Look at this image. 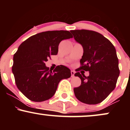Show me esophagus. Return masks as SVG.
<instances>
[{"label": "esophagus", "instance_id": "esophagus-1", "mask_svg": "<svg viewBox=\"0 0 130 130\" xmlns=\"http://www.w3.org/2000/svg\"><path fill=\"white\" fill-rule=\"evenodd\" d=\"M71 77H74V74H75V71H74V70H71Z\"/></svg>", "mask_w": 130, "mask_h": 130}]
</instances>
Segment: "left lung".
<instances>
[{"instance_id": "8db88e82", "label": "left lung", "mask_w": 130, "mask_h": 130, "mask_svg": "<svg viewBox=\"0 0 130 130\" xmlns=\"http://www.w3.org/2000/svg\"><path fill=\"white\" fill-rule=\"evenodd\" d=\"M70 32L83 47L80 69L89 72L88 76L79 72L74 74L81 80L79 87L74 89V95L84 103H100L115 89L120 74L116 48L109 40L95 31L83 29Z\"/></svg>"}]
</instances>
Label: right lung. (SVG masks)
<instances>
[{
    "label": "right lung",
    "instance_id": "add662e5",
    "mask_svg": "<svg viewBox=\"0 0 130 130\" xmlns=\"http://www.w3.org/2000/svg\"><path fill=\"white\" fill-rule=\"evenodd\" d=\"M72 37L67 30L47 31L29 37L19 46L13 56L12 72L18 89L30 100H49L59 82L71 76L68 67L59 65L52 71L45 62L51 55L57 54L61 41Z\"/></svg>",
    "mask_w": 130,
    "mask_h": 130
}]
</instances>
